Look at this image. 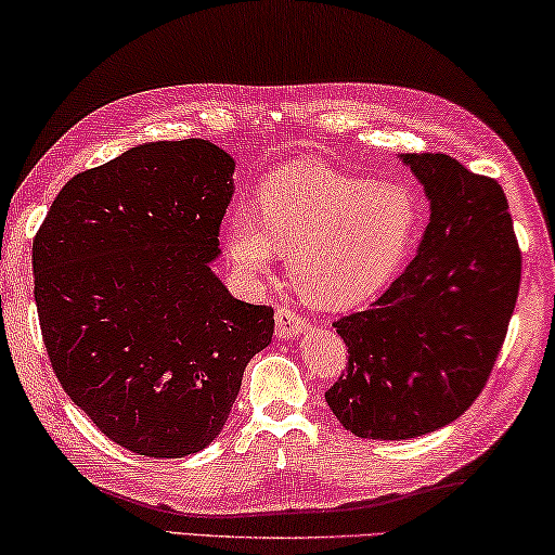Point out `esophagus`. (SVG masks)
Listing matches in <instances>:
<instances>
[{
	"mask_svg": "<svg viewBox=\"0 0 555 555\" xmlns=\"http://www.w3.org/2000/svg\"><path fill=\"white\" fill-rule=\"evenodd\" d=\"M307 330V320L299 317L293 307H278L275 312V334L280 339H293L305 334Z\"/></svg>",
	"mask_w": 555,
	"mask_h": 555,
	"instance_id": "34e87169",
	"label": "esophagus"
}]
</instances>
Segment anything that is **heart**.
Returning a JSON list of instances; mask_svg holds the SVG:
<instances>
[{"mask_svg":"<svg viewBox=\"0 0 555 555\" xmlns=\"http://www.w3.org/2000/svg\"><path fill=\"white\" fill-rule=\"evenodd\" d=\"M421 223V206L398 181H371L322 165H297L258 186L256 214L225 211L218 243L243 285H260L287 258L307 302L349 310L398 275Z\"/></svg>","mask_w":555,"mask_h":555,"instance_id":"1","label":"heart"}]
</instances>
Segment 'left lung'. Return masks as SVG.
Listing matches in <instances>:
<instances>
[{
    "label": "left lung",
    "mask_w": 555,
    "mask_h": 555,
    "mask_svg": "<svg viewBox=\"0 0 555 555\" xmlns=\"http://www.w3.org/2000/svg\"><path fill=\"white\" fill-rule=\"evenodd\" d=\"M430 202L423 241L369 310L334 322L347 371L324 398L357 438L408 440L467 411L502 349L521 253L502 186L448 154H401Z\"/></svg>",
    "instance_id": "1"
}]
</instances>
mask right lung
I'll return each mask as SVG.
<instances>
[{"label":"right lung","instance_id":"add662e5","mask_svg":"<svg viewBox=\"0 0 555 555\" xmlns=\"http://www.w3.org/2000/svg\"><path fill=\"white\" fill-rule=\"evenodd\" d=\"M235 162L208 140L144 142L73 177L34 238L53 374L95 428L147 457L223 430L272 310L211 270Z\"/></svg>","mask_w":555,"mask_h":555}]
</instances>
